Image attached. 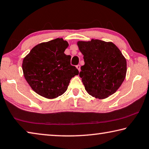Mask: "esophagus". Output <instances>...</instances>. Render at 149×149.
Masks as SVG:
<instances>
[{"instance_id": "esophagus-1", "label": "esophagus", "mask_w": 149, "mask_h": 149, "mask_svg": "<svg viewBox=\"0 0 149 149\" xmlns=\"http://www.w3.org/2000/svg\"><path fill=\"white\" fill-rule=\"evenodd\" d=\"M76 68L78 69V70H79V71L80 72V65H79V64L77 65H76Z\"/></svg>"}]
</instances>
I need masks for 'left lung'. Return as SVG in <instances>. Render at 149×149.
Listing matches in <instances>:
<instances>
[{"label":"left lung","mask_w":149,"mask_h":149,"mask_svg":"<svg viewBox=\"0 0 149 149\" xmlns=\"http://www.w3.org/2000/svg\"><path fill=\"white\" fill-rule=\"evenodd\" d=\"M85 64L79 77L87 92L98 99H105L118 89L125 79L126 60L111 42L99 39L77 42Z\"/></svg>","instance_id":"obj_1"}]
</instances>
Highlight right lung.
I'll use <instances>...</instances> for the list:
<instances>
[{
    "instance_id": "add662e5",
    "label": "right lung",
    "mask_w": 149,
    "mask_h": 149,
    "mask_svg": "<svg viewBox=\"0 0 149 149\" xmlns=\"http://www.w3.org/2000/svg\"><path fill=\"white\" fill-rule=\"evenodd\" d=\"M68 45L57 38L36 45L24 58V77L37 94L47 99L58 97L65 92L72 78L79 74L70 64L71 56L64 54Z\"/></svg>"
}]
</instances>
